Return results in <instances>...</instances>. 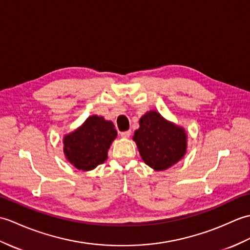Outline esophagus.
<instances>
[{
  "label": "esophagus",
  "instance_id": "esophagus-1",
  "mask_svg": "<svg viewBox=\"0 0 250 250\" xmlns=\"http://www.w3.org/2000/svg\"><path fill=\"white\" fill-rule=\"evenodd\" d=\"M130 135H131V131H130V130L121 132V137H122V138H129Z\"/></svg>",
  "mask_w": 250,
  "mask_h": 250
}]
</instances>
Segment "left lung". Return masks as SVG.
Returning a JSON list of instances; mask_svg holds the SVG:
<instances>
[{
  "mask_svg": "<svg viewBox=\"0 0 250 250\" xmlns=\"http://www.w3.org/2000/svg\"><path fill=\"white\" fill-rule=\"evenodd\" d=\"M132 140L143 162L155 171L167 170L187 153L184 127L165 119L156 110H149L141 116Z\"/></svg>",
  "mask_w": 250,
  "mask_h": 250,
  "instance_id": "obj_1",
  "label": "left lung"
}]
</instances>
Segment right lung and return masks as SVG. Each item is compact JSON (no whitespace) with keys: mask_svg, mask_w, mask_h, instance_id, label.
Here are the masks:
<instances>
[{"mask_svg":"<svg viewBox=\"0 0 250 250\" xmlns=\"http://www.w3.org/2000/svg\"><path fill=\"white\" fill-rule=\"evenodd\" d=\"M116 136L112 122L90 115L78 128L64 136V156L78 170L91 171L108 158V149Z\"/></svg>","mask_w":250,"mask_h":250,"instance_id":"right-lung-1","label":"right lung"}]
</instances>
